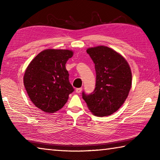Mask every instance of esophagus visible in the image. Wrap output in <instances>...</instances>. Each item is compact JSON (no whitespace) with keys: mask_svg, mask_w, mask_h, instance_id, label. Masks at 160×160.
<instances>
[{"mask_svg":"<svg viewBox=\"0 0 160 160\" xmlns=\"http://www.w3.org/2000/svg\"><path fill=\"white\" fill-rule=\"evenodd\" d=\"M82 89L81 88H77L76 90H75V92H76V93L79 94V93L81 92H82Z\"/></svg>","mask_w":160,"mask_h":160,"instance_id":"1","label":"esophagus"}]
</instances>
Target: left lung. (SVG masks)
Masks as SVG:
<instances>
[{
  "mask_svg": "<svg viewBox=\"0 0 160 160\" xmlns=\"http://www.w3.org/2000/svg\"><path fill=\"white\" fill-rule=\"evenodd\" d=\"M95 65L96 88L82 98L94 116H107L120 108L128 96L132 73L128 62L117 51L105 46L87 49Z\"/></svg>",
  "mask_w": 160,
  "mask_h": 160,
  "instance_id": "1",
  "label": "left lung"
}]
</instances>
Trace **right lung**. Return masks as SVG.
<instances>
[{
	"label": "right lung",
	"instance_id": "add662e5",
	"mask_svg": "<svg viewBox=\"0 0 160 160\" xmlns=\"http://www.w3.org/2000/svg\"><path fill=\"white\" fill-rule=\"evenodd\" d=\"M72 56V50L48 48L37 54L27 67L24 85L32 102L42 112L60 110L73 92L66 68Z\"/></svg>",
	"mask_w": 160,
	"mask_h": 160
}]
</instances>
